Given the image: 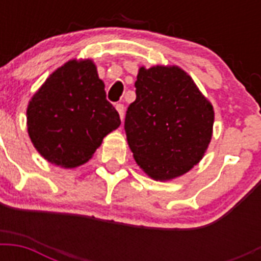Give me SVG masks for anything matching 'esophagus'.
<instances>
[{"mask_svg":"<svg viewBox=\"0 0 261 261\" xmlns=\"http://www.w3.org/2000/svg\"><path fill=\"white\" fill-rule=\"evenodd\" d=\"M116 111L119 112V115H120V119L123 120V118H124V106L123 104H116Z\"/></svg>","mask_w":261,"mask_h":261,"instance_id":"obj_1","label":"esophagus"}]
</instances>
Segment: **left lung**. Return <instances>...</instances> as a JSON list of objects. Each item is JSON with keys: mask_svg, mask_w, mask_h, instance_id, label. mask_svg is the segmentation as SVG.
I'll return each instance as SVG.
<instances>
[{"mask_svg": "<svg viewBox=\"0 0 261 261\" xmlns=\"http://www.w3.org/2000/svg\"><path fill=\"white\" fill-rule=\"evenodd\" d=\"M135 93L124 130L139 168L160 181L187 173L203 159L211 141V102L177 66L141 67Z\"/></svg>", "mask_w": 261, "mask_h": 261, "instance_id": "8db88e82", "label": "left lung"}]
</instances>
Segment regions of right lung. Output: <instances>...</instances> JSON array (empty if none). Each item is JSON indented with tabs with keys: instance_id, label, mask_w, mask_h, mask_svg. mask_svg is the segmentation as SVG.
<instances>
[{
	"instance_id": "1",
	"label": "right lung",
	"mask_w": 261,
	"mask_h": 261,
	"mask_svg": "<svg viewBox=\"0 0 261 261\" xmlns=\"http://www.w3.org/2000/svg\"><path fill=\"white\" fill-rule=\"evenodd\" d=\"M106 96L90 59H73L57 69L27 108L28 134L36 150L63 168L87 163L102 138L120 126L118 111Z\"/></svg>"
}]
</instances>
